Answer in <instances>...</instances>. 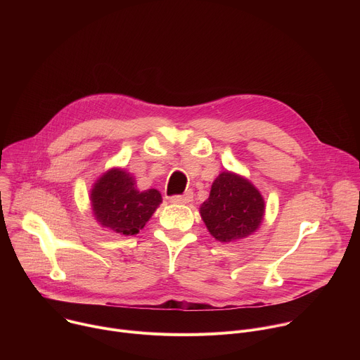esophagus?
Here are the masks:
<instances>
[{
    "mask_svg": "<svg viewBox=\"0 0 360 360\" xmlns=\"http://www.w3.org/2000/svg\"><path fill=\"white\" fill-rule=\"evenodd\" d=\"M192 198H193V193L191 191H186L182 195L171 196V202H174V203H189L192 200Z\"/></svg>",
    "mask_w": 360,
    "mask_h": 360,
    "instance_id": "obj_1",
    "label": "esophagus"
}]
</instances>
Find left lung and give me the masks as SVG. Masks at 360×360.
I'll return each instance as SVG.
<instances>
[{
  "label": "left lung",
  "mask_w": 360,
  "mask_h": 360,
  "mask_svg": "<svg viewBox=\"0 0 360 360\" xmlns=\"http://www.w3.org/2000/svg\"><path fill=\"white\" fill-rule=\"evenodd\" d=\"M199 212L210 233L228 243L256 232L264 219L265 200L248 179L225 171L214 181Z\"/></svg>",
  "instance_id": "1"
}]
</instances>
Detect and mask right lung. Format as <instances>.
I'll return each instance as SVG.
<instances>
[{
	"label": "right lung",
	"instance_id": "1",
	"mask_svg": "<svg viewBox=\"0 0 360 360\" xmlns=\"http://www.w3.org/2000/svg\"><path fill=\"white\" fill-rule=\"evenodd\" d=\"M161 202L160 191H138L134 178L120 168L107 171L91 191L95 219L102 228L121 235L138 233Z\"/></svg>",
	"mask_w": 360,
	"mask_h": 360
}]
</instances>
